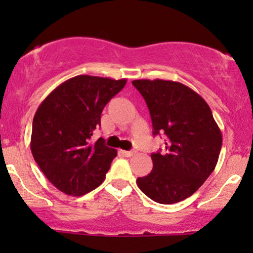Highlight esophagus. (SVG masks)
Returning <instances> with one entry per match:
<instances>
[{"label":"esophagus","mask_w":253,"mask_h":253,"mask_svg":"<svg viewBox=\"0 0 253 253\" xmlns=\"http://www.w3.org/2000/svg\"><path fill=\"white\" fill-rule=\"evenodd\" d=\"M126 157H132L135 153V151H121Z\"/></svg>","instance_id":"1"}]
</instances>
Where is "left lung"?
Instances as JSON below:
<instances>
[{
	"label": "left lung",
	"mask_w": 253,
	"mask_h": 253,
	"mask_svg": "<svg viewBox=\"0 0 253 253\" xmlns=\"http://www.w3.org/2000/svg\"><path fill=\"white\" fill-rule=\"evenodd\" d=\"M149 107L153 134L167 135L164 152L151 155L153 169L136 184L162 205L193 195L215 169L221 130L203 98L189 86L164 80L132 82Z\"/></svg>",
	"instance_id": "1"
}]
</instances>
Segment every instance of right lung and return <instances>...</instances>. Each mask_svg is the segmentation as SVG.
<instances>
[{
    "mask_svg": "<svg viewBox=\"0 0 253 253\" xmlns=\"http://www.w3.org/2000/svg\"><path fill=\"white\" fill-rule=\"evenodd\" d=\"M127 81L81 76L58 85L33 119L31 151L43 175L57 189L82 196L106 178L117 150L91 140L101 113Z\"/></svg>",
    "mask_w": 253,
    "mask_h": 253,
    "instance_id": "1",
    "label": "right lung"
}]
</instances>
